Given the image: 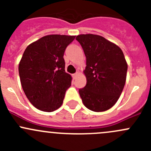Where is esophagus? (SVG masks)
<instances>
[{
    "instance_id": "1",
    "label": "esophagus",
    "mask_w": 151,
    "mask_h": 151,
    "mask_svg": "<svg viewBox=\"0 0 151 151\" xmlns=\"http://www.w3.org/2000/svg\"><path fill=\"white\" fill-rule=\"evenodd\" d=\"M78 75H79V73H78V72L75 73V74H73V78H74V80H75V79L77 78V76H78Z\"/></svg>"
}]
</instances>
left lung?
Listing matches in <instances>:
<instances>
[{
  "mask_svg": "<svg viewBox=\"0 0 151 151\" xmlns=\"http://www.w3.org/2000/svg\"><path fill=\"white\" fill-rule=\"evenodd\" d=\"M86 57L87 83L79 90L83 104L93 112L110 109L119 99L126 80L128 65L118 45L95 34L76 37Z\"/></svg>",
  "mask_w": 151,
  "mask_h": 151,
  "instance_id": "8db88e82",
  "label": "left lung"
}]
</instances>
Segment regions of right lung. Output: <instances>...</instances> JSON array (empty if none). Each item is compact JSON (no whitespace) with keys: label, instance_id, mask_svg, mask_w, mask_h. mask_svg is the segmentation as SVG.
Returning <instances> with one entry per match:
<instances>
[{"label":"right lung","instance_id":"add662e5","mask_svg":"<svg viewBox=\"0 0 151 151\" xmlns=\"http://www.w3.org/2000/svg\"><path fill=\"white\" fill-rule=\"evenodd\" d=\"M75 36L47 35L29 45L19 63L21 85L33 106L53 112L63 104L72 77L65 71L66 47Z\"/></svg>","mask_w":151,"mask_h":151}]
</instances>
